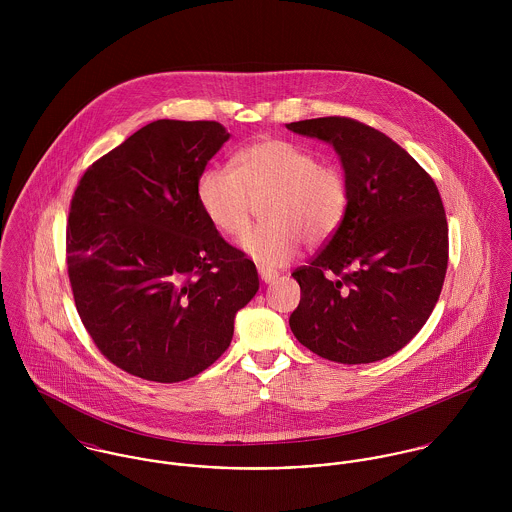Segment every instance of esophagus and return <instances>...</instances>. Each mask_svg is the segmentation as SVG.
Listing matches in <instances>:
<instances>
[{
    "mask_svg": "<svg viewBox=\"0 0 512 512\" xmlns=\"http://www.w3.org/2000/svg\"><path fill=\"white\" fill-rule=\"evenodd\" d=\"M258 274H260L262 282H266V284L274 282V280L280 276L276 270H270V268H264V266H260V268H258Z\"/></svg>",
    "mask_w": 512,
    "mask_h": 512,
    "instance_id": "esophagus-1",
    "label": "esophagus"
}]
</instances>
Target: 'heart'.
<instances>
[{
  "instance_id": "obj_1",
  "label": "heart",
  "mask_w": 512,
  "mask_h": 512,
  "mask_svg": "<svg viewBox=\"0 0 512 512\" xmlns=\"http://www.w3.org/2000/svg\"><path fill=\"white\" fill-rule=\"evenodd\" d=\"M197 201L220 234L236 238L262 203L264 222L252 228L242 248L260 266L292 262L305 240H329L347 215L349 183L343 171L288 140L262 138L234 155V169L211 165L197 179Z\"/></svg>"
}]
</instances>
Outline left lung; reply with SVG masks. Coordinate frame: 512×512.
<instances>
[{
  "label": "left lung",
  "mask_w": 512,
  "mask_h": 512,
  "mask_svg": "<svg viewBox=\"0 0 512 512\" xmlns=\"http://www.w3.org/2000/svg\"><path fill=\"white\" fill-rule=\"evenodd\" d=\"M286 126L333 144L349 183L341 226L293 270L301 288L293 335L335 363L386 359L424 327L445 280L449 240L438 187L406 149L363 122L327 116Z\"/></svg>",
  "instance_id": "obj_1"
}]
</instances>
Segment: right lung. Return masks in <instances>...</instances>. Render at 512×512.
I'll use <instances>...</instances> for the list:
<instances>
[{
  "mask_svg": "<svg viewBox=\"0 0 512 512\" xmlns=\"http://www.w3.org/2000/svg\"><path fill=\"white\" fill-rule=\"evenodd\" d=\"M230 134L157 120L80 177L67 222L74 305L112 365L181 382L228 349L260 288L252 260L203 215L197 179Z\"/></svg>",
  "mask_w": 512,
  "mask_h": 512,
  "instance_id": "1",
  "label": "right lung"
}]
</instances>
